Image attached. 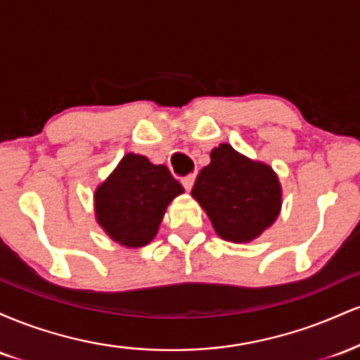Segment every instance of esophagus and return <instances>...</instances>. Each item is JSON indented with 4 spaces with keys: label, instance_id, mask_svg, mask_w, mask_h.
<instances>
[{
    "label": "esophagus",
    "instance_id": "obj_1",
    "mask_svg": "<svg viewBox=\"0 0 360 360\" xmlns=\"http://www.w3.org/2000/svg\"><path fill=\"white\" fill-rule=\"evenodd\" d=\"M194 179H196V174H188V176H184L183 179H181V183H183V186H184L186 191H189V189L193 188Z\"/></svg>",
    "mask_w": 360,
    "mask_h": 360
}]
</instances>
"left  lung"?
<instances>
[{"label":"left lung","instance_id":"obj_1","mask_svg":"<svg viewBox=\"0 0 360 360\" xmlns=\"http://www.w3.org/2000/svg\"><path fill=\"white\" fill-rule=\"evenodd\" d=\"M212 162L201 169L191 194L203 206L214 230L230 242L259 237L281 210V186L274 171L233 150L213 148Z\"/></svg>","mask_w":360,"mask_h":360}]
</instances>
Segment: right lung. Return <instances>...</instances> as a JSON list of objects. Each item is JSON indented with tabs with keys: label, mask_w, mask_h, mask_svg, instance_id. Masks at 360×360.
<instances>
[{
	"label": "right lung",
	"mask_w": 360,
	"mask_h": 360,
	"mask_svg": "<svg viewBox=\"0 0 360 360\" xmlns=\"http://www.w3.org/2000/svg\"><path fill=\"white\" fill-rule=\"evenodd\" d=\"M183 191L166 166L127 154L94 193V212L115 242L142 247L155 237L167 205Z\"/></svg>",
	"instance_id": "add662e5"
}]
</instances>
